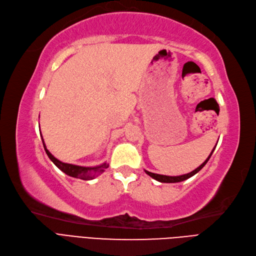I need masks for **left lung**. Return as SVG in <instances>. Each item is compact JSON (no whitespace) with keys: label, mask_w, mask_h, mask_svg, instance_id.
I'll return each mask as SVG.
<instances>
[{"label":"left lung","mask_w":256,"mask_h":256,"mask_svg":"<svg viewBox=\"0 0 256 256\" xmlns=\"http://www.w3.org/2000/svg\"><path fill=\"white\" fill-rule=\"evenodd\" d=\"M216 145H217V144H216ZM215 148H216V146L213 148L212 152H210V154L208 156V158H206V160L204 163H202L199 167H197V168H196L195 170H192V172H188V174H182V176H176V177H172V176H164V174H154V172H148V170H145V172H146L148 176H150V177L154 178V180H156V181H158V182H162V183H176V182L184 181V180H186V179L192 177L194 174H196L199 170H201L202 168H204V165L208 163V161L210 160V156H212L213 152L215 150Z\"/></svg>","instance_id":"obj_1"}]
</instances>
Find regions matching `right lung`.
<instances>
[{"label": "right lung", "mask_w": 256, "mask_h": 256, "mask_svg": "<svg viewBox=\"0 0 256 256\" xmlns=\"http://www.w3.org/2000/svg\"><path fill=\"white\" fill-rule=\"evenodd\" d=\"M42 143H43L44 149H46V154L50 158V161L54 163L61 172H64V174L70 176V177L82 179V180H92L95 177H98V174H102L104 172V170L108 168V166H109L107 163H104L102 165L94 166V167H84V166H78V165H74V164L64 163V162L59 161L58 158H56L48 150L46 144H44L43 138H42Z\"/></svg>", "instance_id": "1"}]
</instances>
